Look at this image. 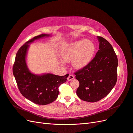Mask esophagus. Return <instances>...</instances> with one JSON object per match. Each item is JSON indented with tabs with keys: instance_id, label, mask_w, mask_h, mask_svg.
<instances>
[{
	"instance_id": "1",
	"label": "esophagus",
	"mask_w": 133,
	"mask_h": 133,
	"mask_svg": "<svg viewBox=\"0 0 133 133\" xmlns=\"http://www.w3.org/2000/svg\"><path fill=\"white\" fill-rule=\"evenodd\" d=\"M74 79V76L73 75L70 74V75H69V76H68V77L67 78V80H68V81H71V80H73Z\"/></svg>"
}]
</instances>
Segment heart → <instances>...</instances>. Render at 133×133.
I'll list each match as a JSON object with an SVG mask.
<instances>
[{"label":"heart","mask_w":133,"mask_h":133,"mask_svg":"<svg viewBox=\"0 0 133 133\" xmlns=\"http://www.w3.org/2000/svg\"><path fill=\"white\" fill-rule=\"evenodd\" d=\"M95 46L86 39L74 42L66 46L61 51L64 62H70L76 69H81L89 63L94 55Z\"/></svg>","instance_id":"obj_1"}]
</instances>
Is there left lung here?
<instances>
[{
    "label": "left lung",
    "mask_w": 133,
    "mask_h": 133,
    "mask_svg": "<svg viewBox=\"0 0 133 133\" xmlns=\"http://www.w3.org/2000/svg\"><path fill=\"white\" fill-rule=\"evenodd\" d=\"M97 38L99 49L95 57L75 73L79 82L76 94L80 99L91 103L105 97L117 81V56L106 39L100 36Z\"/></svg>",
    "instance_id": "1"
}]
</instances>
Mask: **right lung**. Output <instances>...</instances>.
<instances>
[{"instance_id": "add662e5", "label": "right lung", "mask_w": 133, "mask_h": 133, "mask_svg": "<svg viewBox=\"0 0 133 133\" xmlns=\"http://www.w3.org/2000/svg\"><path fill=\"white\" fill-rule=\"evenodd\" d=\"M50 35L43 34L26 42L19 48L15 59L13 73L18 89L23 96L39 105H46L57 99L59 87L66 82L69 74L59 76L50 73L36 75L31 73L27 66L26 57L29 44L35 40Z\"/></svg>"}]
</instances>
